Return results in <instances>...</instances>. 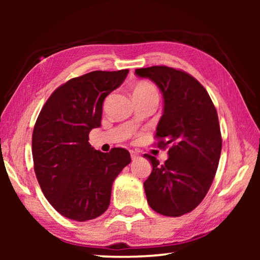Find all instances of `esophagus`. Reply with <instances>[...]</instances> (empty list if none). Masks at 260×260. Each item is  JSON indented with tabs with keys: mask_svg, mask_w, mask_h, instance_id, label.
I'll return each mask as SVG.
<instances>
[{
	"mask_svg": "<svg viewBox=\"0 0 260 260\" xmlns=\"http://www.w3.org/2000/svg\"><path fill=\"white\" fill-rule=\"evenodd\" d=\"M131 152V158H132V160H136L138 159V158L140 157V155L136 151H133V150H131L129 151Z\"/></svg>",
	"mask_w": 260,
	"mask_h": 260,
	"instance_id": "34e87169",
	"label": "esophagus"
}]
</instances>
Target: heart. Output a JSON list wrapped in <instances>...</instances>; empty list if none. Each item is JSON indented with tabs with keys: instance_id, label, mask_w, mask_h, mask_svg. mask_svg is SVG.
Listing matches in <instances>:
<instances>
[{
	"instance_id": "1",
	"label": "heart",
	"mask_w": 260,
	"mask_h": 260,
	"mask_svg": "<svg viewBox=\"0 0 260 260\" xmlns=\"http://www.w3.org/2000/svg\"><path fill=\"white\" fill-rule=\"evenodd\" d=\"M134 93L155 94V95H157L155 87H153L152 85H150V83H149V82H140V83H138V86L134 88Z\"/></svg>"
}]
</instances>
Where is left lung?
Returning <instances> with one entry per match:
<instances>
[{
  "label": "left lung",
  "instance_id": "1",
  "mask_svg": "<svg viewBox=\"0 0 260 260\" xmlns=\"http://www.w3.org/2000/svg\"><path fill=\"white\" fill-rule=\"evenodd\" d=\"M135 73L161 90L164 112L156 144L170 147L164 164L144 153L152 164L143 183L148 204L159 214L180 217L200 205L217 172L222 147L217 110L205 88L182 70L160 65Z\"/></svg>",
  "mask_w": 260,
  "mask_h": 260
}]
</instances>
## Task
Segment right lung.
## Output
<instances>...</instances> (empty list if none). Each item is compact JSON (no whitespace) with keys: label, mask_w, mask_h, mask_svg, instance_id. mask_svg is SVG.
<instances>
[{"label":"right lung","mask_w":260,"mask_h":260,"mask_svg":"<svg viewBox=\"0 0 260 260\" xmlns=\"http://www.w3.org/2000/svg\"><path fill=\"white\" fill-rule=\"evenodd\" d=\"M128 70L93 71L59 86L41 109L32 135L34 171L43 195L57 212L77 221L108 210L114 179L131 162L124 148L101 152L88 142L101 126L104 99Z\"/></svg>","instance_id":"1"}]
</instances>
